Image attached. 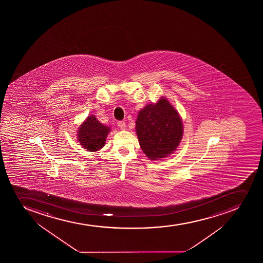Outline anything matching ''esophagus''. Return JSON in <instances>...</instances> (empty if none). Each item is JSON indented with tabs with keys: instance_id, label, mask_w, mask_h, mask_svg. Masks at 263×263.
Here are the masks:
<instances>
[{
	"instance_id": "34e87169",
	"label": "esophagus",
	"mask_w": 263,
	"mask_h": 263,
	"mask_svg": "<svg viewBox=\"0 0 263 263\" xmlns=\"http://www.w3.org/2000/svg\"><path fill=\"white\" fill-rule=\"evenodd\" d=\"M117 126H118L121 129H125L126 123H125V122H122V121H119V122H117Z\"/></svg>"
}]
</instances>
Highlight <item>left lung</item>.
Listing matches in <instances>:
<instances>
[{"label": "left lung", "mask_w": 263, "mask_h": 263, "mask_svg": "<svg viewBox=\"0 0 263 263\" xmlns=\"http://www.w3.org/2000/svg\"><path fill=\"white\" fill-rule=\"evenodd\" d=\"M136 129L142 151L153 160L173 153L181 142L183 131L179 115L166 99L140 110Z\"/></svg>", "instance_id": "1"}]
</instances>
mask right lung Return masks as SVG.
Wrapping results in <instances>:
<instances>
[{"instance_id":"obj_1","label":"right lung","mask_w":263,"mask_h":263,"mask_svg":"<svg viewBox=\"0 0 263 263\" xmlns=\"http://www.w3.org/2000/svg\"><path fill=\"white\" fill-rule=\"evenodd\" d=\"M109 130V127L101 124L96 117L90 116L79 128V141L88 151H99L104 146Z\"/></svg>"}]
</instances>
